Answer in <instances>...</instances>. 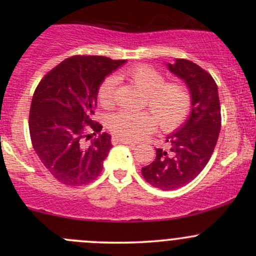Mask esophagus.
Wrapping results in <instances>:
<instances>
[{
  "label": "esophagus",
  "instance_id": "34e87169",
  "mask_svg": "<svg viewBox=\"0 0 256 256\" xmlns=\"http://www.w3.org/2000/svg\"><path fill=\"white\" fill-rule=\"evenodd\" d=\"M112 143H113V144H118V143H124V144L130 146L131 148H134V146H136V144H134V143L128 142V140H120V138H116V137H113V138H112Z\"/></svg>",
  "mask_w": 256,
  "mask_h": 256
}]
</instances>
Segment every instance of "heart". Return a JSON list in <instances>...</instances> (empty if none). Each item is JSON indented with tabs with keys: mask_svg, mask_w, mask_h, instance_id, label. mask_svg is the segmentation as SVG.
Listing matches in <instances>:
<instances>
[{
	"mask_svg": "<svg viewBox=\"0 0 256 256\" xmlns=\"http://www.w3.org/2000/svg\"><path fill=\"white\" fill-rule=\"evenodd\" d=\"M124 76L144 91L143 107L152 113L122 110L112 114L107 119V126L114 137L134 142L150 134L156 128V122L161 130L171 132L186 120L192 110V96L183 84L165 82L158 70L143 64L128 68ZM116 85V79L113 76L106 78L100 85L98 98L101 106L108 108L114 104Z\"/></svg>",
	"mask_w": 256,
	"mask_h": 256,
	"instance_id": "heart-1",
	"label": "heart"
}]
</instances>
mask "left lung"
<instances>
[{
    "mask_svg": "<svg viewBox=\"0 0 256 256\" xmlns=\"http://www.w3.org/2000/svg\"><path fill=\"white\" fill-rule=\"evenodd\" d=\"M167 66L189 88L192 112L183 126L167 136L170 148L156 149V158L143 167L142 176L154 188L174 190L194 180L208 164L219 137L222 114L218 86L210 73L184 58Z\"/></svg>",
    "mask_w": 256,
    "mask_h": 256,
    "instance_id": "1",
    "label": "left lung"
}]
</instances>
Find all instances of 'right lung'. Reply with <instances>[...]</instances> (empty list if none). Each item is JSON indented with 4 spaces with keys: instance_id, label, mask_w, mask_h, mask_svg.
<instances>
[{
    "instance_id": "obj_1",
    "label": "right lung",
    "mask_w": 256,
    "mask_h": 256,
    "mask_svg": "<svg viewBox=\"0 0 256 256\" xmlns=\"http://www.w3.org/2000/svg\"><path fill=\"white\" fill-rule=\"evenodd\" d=\"M125 60L76 55L58 64L37 85L28 128L34 152L56 180L70 186L89 184L102 172L112 148L110 136L100 134L90 145V132L102 125L94 120L98 88L106 76Z\"/></svg>"
}]
</instances>
